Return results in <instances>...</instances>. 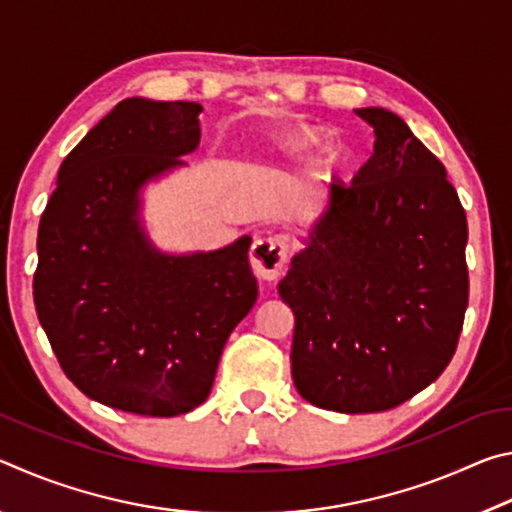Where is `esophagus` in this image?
<instances>
[{
  "label": "esophagus",
  "instance_id": "1",
  "mask_svg": "<svg viewBox=\"0 0 512 512\" xmlns=\"http://www.w3.org/2000/svg\"><path fill=\"white\" fill-rule=\"evenodd\" d=\"M289 257V239L284 235H268L250 248V268L262 280H277L284 273Z\"/></svg>",
  "mask_w": 512,
  "mask_h": 512
}]
</instances>
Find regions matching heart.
<instances>
[{
	"instance_id": "heart-1",
	"label": "heart",
	"mask_w": 512,
	"mask_h": 512,
	"mask_svg": "<svg viewBox=\"0 0 512 512\" xmlns=\"http://www.w3.org/2000/svg\"><path fill=\"white\" fill-rule=\"evenodd\" d=\"M316 142H318V135L314 131H298L289 137V144L293 149H307V146Z\"/></svg>"
}]
</instances>
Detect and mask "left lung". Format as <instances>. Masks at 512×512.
Returning a JSON list of instances; mask_svg holds the SVG:
<instances>
[{
    "label": "left lung",
    "mask_w": 512,
    "mask_h": 512,
    "mask_svg": "<svg viewBox=\"0 0 512 512\" xmlns=\"http://www.w3.org/2000/svg\"><path fill=\"white\" fill-rule=\"evenodd\" d=\"M357 115L375 151L334 183L280 298L296 316L291 375L320 409L377 413L436 381L470 296L467 219L443 162L384 108Z\"/></svg>",
    "instance_id": "8db88e82"
}]
</instances>
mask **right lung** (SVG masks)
<instances>
[{
    "instance_id": "right-lung-1",
    "label": "right lung",
    "mask_w": 512,
    "mask_h": 512,
    "mask_svg": "<svg viewBox=\"0 0 512 512\" xmlns=\"http://www.w3.org/2000/svg\"><path fill=\"white\" fill-rule=\"evenodd\" d=\"M201 103L124 99L74 146L38 228L33 300L69 381L112 409L171 418L212 391L223 345L257 300L250 237L167 255L140 189L201 142Z\"/></svg>"
}]
</instances>
